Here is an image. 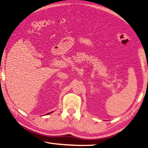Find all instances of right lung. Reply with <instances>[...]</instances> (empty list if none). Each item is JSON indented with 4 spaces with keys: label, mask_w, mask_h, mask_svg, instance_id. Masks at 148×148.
Here are the masks:
<instances>
[{
    "label": "right lung",
    "mask_w": 148,
    "mask_h": 148,
    "mask_svg": "<svg viewBox=\"0 0 148 148\" xmlns=\"http://www.w3.org/2000/svg\"><path fill=\"white\" fill-rule=\"evenodd\" d=\"M52 112H48V113H47V114H46L47 115V114H50V113H52Z\"/></svg>",
    "instance_id": "1"
}]
</instances>
